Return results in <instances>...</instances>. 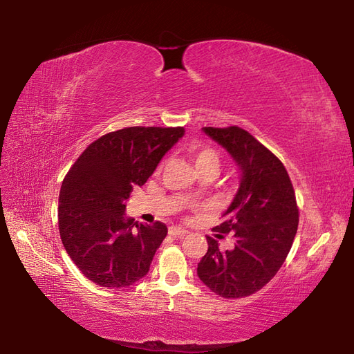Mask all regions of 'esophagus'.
Returning a JSON list of instances; mask_svg holds the SVG:
<instances>
[{
  "instance_id": "34e87169",
  "label": "esophagus",
  "mask_w": 354,
  "mask_h": 354,
  "mask_svg": "<svg viewBox=\"0 0 354 354\" xmlns=\"http://www.w3.org/2000/svg\"><path fill=\"white\" fill-rule=\"evenodd\" d=\"M168 233L171 234V236H174V238H183V236H186V234H187V230L183 229V227L173 226V227H169Z\"/></svg>"
}]
</instances>
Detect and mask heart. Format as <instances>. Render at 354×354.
<instances>
[{
  "instance_id": "b5f03b06",
  "label": "heart",
  "mask_w": 354,
  "mask_h": 354,
  "mask_svg": "<svg viewBox=\"0 0 354 354\" xmlns=\"http://www.w3.org/2000/svg\"><path fill=\"white\" fill-rule=\"evenodd\" d=\"M189 156L194 160V164L196 169H203V168H214L218 169L220 167V156L218 153L214 151V149L209 147H190L189 149Z\"/></svg>"
}]
</instances>
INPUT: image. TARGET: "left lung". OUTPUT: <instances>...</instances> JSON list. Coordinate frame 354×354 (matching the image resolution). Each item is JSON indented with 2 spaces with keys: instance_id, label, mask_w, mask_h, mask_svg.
Masks as SVG:
<instances>
[{
  "instance_id": "8db88e82",
  "label": "left lung",
  "mask_w": 354,
  "mask_h": 354,
  "mask_svg": "<svg viewBox=\"0 0 354 354\" xmlns=\"http://www.w3.org/2000/svg\"><path fill=\"white\" fill-rule=\"evenodd\" d=\"M202 131L230 155L241 180L223 212L224 221L214 227L232 232L234 248L220 251L218 242L207 236L208 251L198 263V276L217 295L242 298L269 282L291 250L298 227L294 187L281 160L248 131L239 127Z\"/></svg>"
}]
</instances>
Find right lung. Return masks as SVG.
<instances>
[{
	"mask_svg": "<svg viewBox=\"0 0 354 354\" xmlns=\"http://www.w3.org/2000/svg\"><path fill=\"white\" fill-rule=\"evenodd\" d=\"M185 128L128 127L91 143L72 165L59 194L63 246L81 273L104 288H125L149 272L167 226L134 224L125 208Z\"/></svg>",
	"mask_w": 354,
	"mask_h": 354,
	"instance_id": "obj_1",
	"label": "right lung"
}]
</instances>
